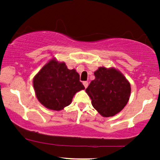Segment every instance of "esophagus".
Instances as JSON below:
<instances>
[{"mask_svg": "<svg viewBox=\"0 0 160 160\" xmlns=\"http://www.w3.org/2000/svg\"><path fill=\"white\" fill-rule=\"evenodd\" d=\"M83 84H84L85 88H87V87H88V82H83Z\"/></svg>", "mask_w": 160, "mask_h": 160, "instance_id": "esophagus-1", "label": "esophagus"}]
</instances>
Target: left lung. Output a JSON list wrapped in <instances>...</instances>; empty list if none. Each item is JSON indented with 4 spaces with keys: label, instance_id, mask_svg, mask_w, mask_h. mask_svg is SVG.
<instances>
[{
    "label": "left lung",
    "instance_id": "1",
    "mask_svg": "<svg viewBox=\"0 0 160 160\" xmlns=\"http://www.w3.org/2000/svg\"><path fill=\"white\" fill-rule=\"evenodd\" d=\"M94 74L95 78L86 89V92L100 115L113 117L124 108L130 99V82L114 68L100 67Z\"/></svg>",
    "mask_w": 160,
    "mask_h": 160
}]
</instances>
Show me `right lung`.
I'll return each mask as SVG.
<instances>
[{
	"instance_id": "right-lung-1",
	"label": "right lung",
	"mask_w": 160,
	"mask_h": 160,
	"mask_svg": "<svg viewBox=\"0 0 160 160\" xmlns=\"http://www.w3.org/2000/svg\"><path fill=\"white\" fill-rule=\"evenodd\" d=\"M32 83L38 101L54 111H60L69 106L74 95L85 89L76 70H69L65 62L54 58L34 76Z\"/></svg>"
}]
</instances>
